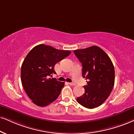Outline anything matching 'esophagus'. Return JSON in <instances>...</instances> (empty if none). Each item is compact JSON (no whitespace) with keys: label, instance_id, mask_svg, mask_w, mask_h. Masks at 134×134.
Returning <instances> with one entry per match:
<instances>
[{"label":"esophagus","instance_id":"1","mask_svg":"<svg viewBox=\"0 0 134 134\" xmlns=\"http://www.w3.org/2000/svg\"><path fill=\"white\" fill-rule=\"evenodd\" d=\"M69 85H71V86H75L76 84L75 83V82H69Z\"/></svg>","mask_w":134,"mask_h":134}]
</instances>
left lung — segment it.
<instances>
[{
    "label": "left lung",
    "mask_w": 134,
    "mask_h": 134,
    "mask_svg": "<svg viewBox=\"0 0 134 134\" xmlns=\"http://www.w3.org/2000/svg\"><path fill=\"white\" fill-rule=\"evenodd\" d=\"M82 64V76L87 85L85 93L77 97V102L88 109L99 106L105 102L113 91L115 71L113 62L101 48L92 46L74 50Z\"/></svg>",
    "instance_id": "1"
}]
</instances>
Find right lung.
I'll use <instances>...</instances> for the list:
<instances>
[{
  "instance_id": "obj_1",
  "label": "right lung",
  "mask_w": 134,
  "mask_h": 134,
  "mask_svg": "<svg viewBox=\"0 0 134 134\" xmlns=\"http://www.w3.org/2000/svg\"><path fill=\"white\" fill-rule=\"evenodd\" d=\"M71 54L51 46L38 44L30 52L21 67V81L24 90L35 104L47 106L60 94L64 82L49 78L56 74L54 65Z\"/></svg>"
}]
</instances>
